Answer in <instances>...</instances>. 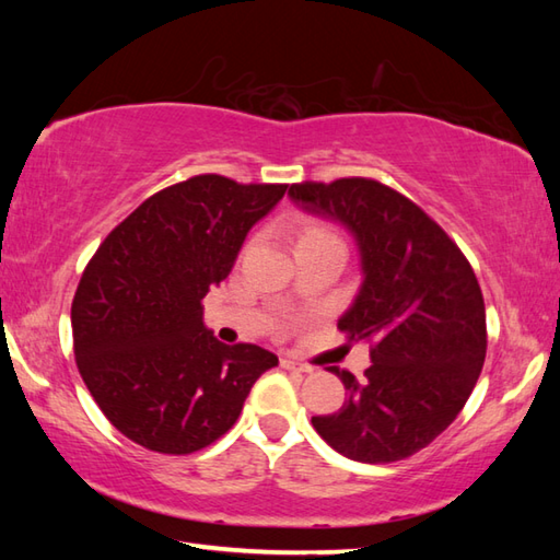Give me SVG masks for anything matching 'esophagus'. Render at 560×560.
I'll return each instance as SVG.
<instances>
[{"instance_id": "obj_1", "label": "esophagus", "mask_w": 560, "mask_h": 560, "mask_svg": "<svg viewBox=\"0 0 560 560\" xmlns=\"http://www.w3.org/2000/svg\"><path fill=\"white\" fill-rule=\"evenodd\" d=\"M281 368L283 371H295V373H313V368L311 365H305V363H301V361H295V359H291V355H281Z\"/></svg>"}]
</instances>
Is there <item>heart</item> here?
Returning <instances> with one entry per match:
<instances>
[{"label":"heart","mask_w":560,"mask_h":560,"mask_svg":"<svg viewBox=\"0 0 560 560\" xmlns=\"http://www.w3.org/2000/svg\"><path fill=\"white\" fill-rule=\"evenodd\" d=\"M311 243H341V237L329 223L319 219H305L299 229V245H311Z\"/></svg>","instance_id":"obj_1"}]
</instances>
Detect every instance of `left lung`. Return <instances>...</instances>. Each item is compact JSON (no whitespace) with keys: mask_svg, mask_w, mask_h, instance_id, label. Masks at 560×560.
I'll return each mask as SVG.
<instances>
[{"mask_svg":"<svg viewBox=\"0 0 560 560\" xmlns=\"http://www.w3.org/2000/svg\"><path fill=\"white\" fill-rule=\"evenodd\" d=\"M305 211L341 221L361 247L363 287L339 319L349 341H371L363 380L337 365L347 399L315 431L343 457L407 459L457 419L486 359V307L469 259L428 213L371 177L295 183Z\"/></svg>","mask_w":560,"mask_h":560,"instance_id":"obj_1","label":"left lung"}]
</instances>
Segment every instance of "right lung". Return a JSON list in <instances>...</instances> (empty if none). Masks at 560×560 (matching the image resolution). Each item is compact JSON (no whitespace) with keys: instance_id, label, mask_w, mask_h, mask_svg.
I'll list each match as a JSON object with an SVG mask.
<instances>
[{"instance_id":"obj_1","label":"right lung","mask_w":560,"mask_h":560,"mask_svg":"<svg viewBox=\"0 0 560 560\" xmlns=\"http://www.w3.org/2000/svg\"><path fill=\"white\" fill-rule=\"evenodd\" d=\"M287 187L195 175L141 201L89 259L71 301L77 368L105 419L137 445L192 455L217 443L279 363L255 343H221L201 299Z\"/></svg>"}]
</instances>
